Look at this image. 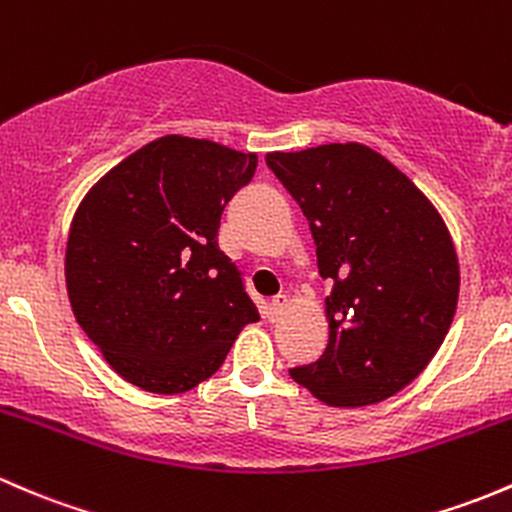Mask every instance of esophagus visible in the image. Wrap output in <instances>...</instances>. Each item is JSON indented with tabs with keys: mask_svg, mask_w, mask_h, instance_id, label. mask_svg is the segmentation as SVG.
Segmentation results:
<instances>
[{
	"mask_svg": "<svg viewBox=\"0 0 512 512\" xmlns=\"http://www.w3.org/2000/svg\"><path fill=\"white\" fill-rule=\"evenodd\" d=\"M286 308H288V298H286V295H276V298H273L271 303H268V318L276 320L278 315H281Z\"/></svg>",
	"mask_w": 512,
	"mask_h": 512,
	"instance_id": "esophagus-1",
	"label": "esophagus"
}]
</instances>
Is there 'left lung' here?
Segmentation results:
<instances>
[{
    "label": "left lung",
    "instance_id": "left-lung-1",
    "mask_svg": "<svg viewBox=\"0 0 512 512\" xmlns=\"http://www.w3.org/2000/svg\"><path fill=\"white\" fill-rule=\"evenodd\" d=\"M315 239L328 347L291 377L328 407H367L424 370L451 328L458 256L444 219L387 157L360 142L268 152Z\"/></svg>",
    "mask_w": 512,
    "mask_h": 512
}]
</instances>
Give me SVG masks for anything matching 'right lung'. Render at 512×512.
<instances>
[{
    "mask_svg": "<svg viewBox=\"0 0 512 512\" xmlns=\"http://www.w3.org/2000/svg\"><path fill=\"white\" fill-rule=\"evenodd\" d=\"M256 165V152L165 135L78 204L66 244L68 300L105 362L135 387L189 392L258 320L217 241L226 202Z\"/></svg>",
    "mask_w": 512,
    "mask_h": 512,
    "instance_id": "1",
    "label": "right lung"
}]
</instances>
